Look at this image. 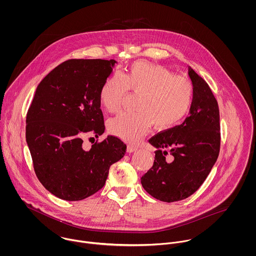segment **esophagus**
Here are the masks:
<instances>
[{"label":"esophagus","instance_id":"esophagus-1","mask_svg":"<svg viewBox=\"0 0 256 256\" xmlns=\"http://www.w3.org/2000/svg\"><path fill=\"white\" fill-rule=\"evenodd\" d=\"M137 150H138V148L133 146V145H128V146H127V152H136Z\"/></svg>","mask_w":256,"mask_h":256}]
</instances>
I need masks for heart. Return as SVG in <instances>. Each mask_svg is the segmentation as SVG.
I'll use <instances>...</instances> for the list:
<instances>
[{"label":"heart","mask_w":256,"mask_h":256,"mask_svg":"<svg viewBox=\"0 0 256 256\" xmlns=\"http://www.w3.org/2000/svg\"><path fill=\"white\" fill-rule=\"evenodd\" d=\"M128 90L140 94L137 112H123L108 121L110 133L130 144L139 142L152 123L168 130L182 122L193 102L192 82L174 76L168 68L146 61L133 63L126 74H114L102 86L100 98L104 108L119 110Z\"/></svg>","instance_id":"obj_1"}]
</instances>
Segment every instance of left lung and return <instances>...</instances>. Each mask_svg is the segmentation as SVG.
<instances>
[{
	"instance_id": "8db88e82",
	"label": "left lung",
	"mask_w": 256,
	"mask_h": 256,
	"mask_svg": "<svg viewBox=\"0 0 256 256\" xmlns=\"http://www.w3.org/2000/svg\"><path fill=\"white\" fill-rule=\"evenodd\" d=\"M194 88L189 116L180 125L160 132L148 143L156 148L154 160L142 178V186L154 198L176 202L192 195L207 178L220 152L218 102L208 84L188 67ZM172 154L173 162L165 156Z\"/></svg>"
}]
</instances>
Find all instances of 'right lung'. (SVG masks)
Returning <instances> with one entry per match:
<instances>
[{
    "label": "right lung",
    "mask_w": 256,
    "mask_h": 256,
    "mask_svg": "<svg viewBox=\"0 0 256 256\" xmlns=\"http://www.w3.org/2000/svg\"><path fill=\"white\" fill-rule=\"evenodd\" d=\"M116 63L68 60L37 86L26 115V144L39 182L60 199L78 201L98 192L110 166L126 152V145L110 135L88 150L82 146L84 135L98 138L106 130L100 94Z\"/></svg>",
    "instance_id": "obj_1"
}]
</instances>
